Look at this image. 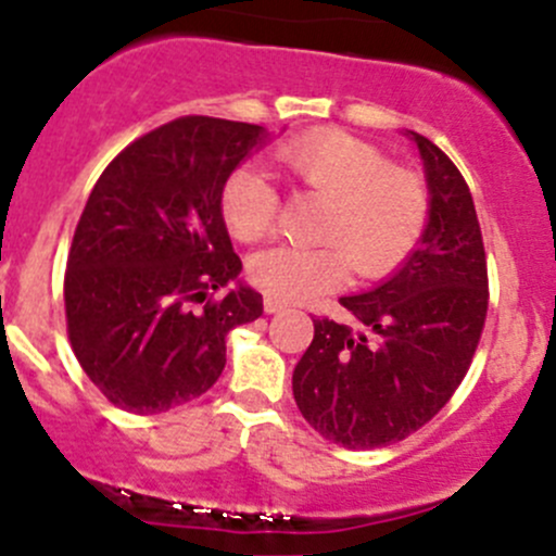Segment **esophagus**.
I'll list each match as a JSON object with an SVG mask.
<instances>
[{"label":"esophagus","mask_w":556,"mask_h":556,"mask_svg":"<svg viewBox=\"0 0 556 556\" xmlns=\"http://www.w3.org/2000/svg\"><path fill=\"white\" fill-rule=\"evenodd\" d=\"M287 308V303H281V300H275V298H264V311L267 314H278V311Z\"/></svg>","instance_id":"obj_1"}]
</instances>
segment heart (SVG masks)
Instances as JSON below:
<instances>
[{
  "mask_svg": "<svg viewBox=\"0 0 556 556\" xmlns=\"http://www.w3.org/2000/svg\"><path fill=\"white\" fill-rule=\"evenodd\" d=\"M275 168L292 182L325 195L316 226L321 245H275L251 258V281L267 298L300 303L354 278L393 273L422 237L428 193L420 177L388 166L374 144L343 130L300 136L273 152ZM278 193L258 168L240 166L220 190V215L240 242H256L273 229Z\"/></svg>",
  "mask_w": 556,
  "mask_h": 556,
  "instance_id": "b5f03b06",
  "label": "heart"
}]
</instances>
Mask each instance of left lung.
Returning a JSON list of instances; mask_svg holds the SVG:
<instances>
[{
  "label": "left lung",
  "instance_id": "obj_1",
  "mask_svg": "<svg viewBox=\"0 0 556 556\" xmlns=\"http://www.w3.org/2000/svg\"><path fill=\"white\" fill-rule=\"evenodd\" d=\"M404 136L426 174L422 237L377 287L338 300L357 327L314 319V341L292 374L305 420L349 451L404 440L451 401L489 308L472 193L440 147L415 130Z\"/></svg>",
  "mask_w": 556,
  "mask_h": 556
}]
</instances>
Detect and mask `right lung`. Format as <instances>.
Returning <instances> with one entry per match:
<instances>
[{"label":"right lung","instance_id":"right-lung-1","mask_svg":"<svg viewBox=\"0 0 556 556\" xmlns=\"http://www.w3.org/2000/svg\"><path fill=\"white\" fill-rule=\"evenodd\" d=\"M269 139L262 125L182 116L125 147L94 182L67 256V332L119 409L157 415L207 393L226 336L262 316L220 190ZM213 291L225 298L210 301Z\"/></svg>","mask_w":556,"mask_h":556}]
</instances>
